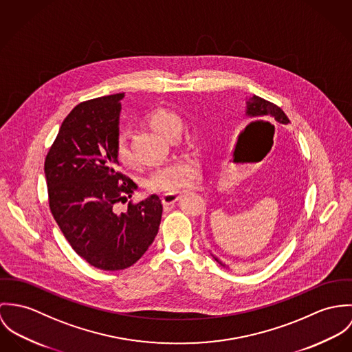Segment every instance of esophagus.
<instances>
[{
	"mask_svg": "<svg viewBox=\"0 0 352 352\" xmlns=\"http://www.w3.org/2000/svg\"><path fill=\"white\" fill-rule=\"evenodd\" d=\"M178 198H179V195H177V193H164V195L160 197L162 204H163L164 206H168V205L177 202Z\"/></svg>",
	"mask_w": 352,
	"mask_h": 352,
	"instance_id": "34e87169",
	"label": "esophagus"
}]
</instances>
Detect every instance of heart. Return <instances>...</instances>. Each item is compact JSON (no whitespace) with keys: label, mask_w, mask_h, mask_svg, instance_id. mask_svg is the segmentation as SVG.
<instances>
[{"label":"heart","mask_w":352,"mask_h":352,"mask_svg":"<svg viewBox=\"0 0 352 352\" xmlns=\"http://www.w3.org/2000/svg\"><path fill=\"white\" fill-rule=\"evenodd\" d=\"M144 122L154 131L166 138H174L179 122L175 115L157 109L146 115ZM115 157L124 167L132 164V157L124 136H118L113 147ZM199 166L193 157H181L155 167L146 179L147 189L159 193H177L192 186L198 177Z\"/></svg>","instance_id":"heart-1"}]
</instances>
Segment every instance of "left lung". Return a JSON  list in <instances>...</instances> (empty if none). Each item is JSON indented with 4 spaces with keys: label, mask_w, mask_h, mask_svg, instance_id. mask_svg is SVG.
<instances>
[{
    "label": "left lung",
    "mask_w": 352,
    "mask_h": 352,
    "mask_svg": "<svg viewBox=\"0 0 352 352\" xmlns=\"http://www.w3.org/2000/svg\"><path fill=\"white\" fill-rule=\"evenodd\" d=\"M247 115L251 118H266V120H272L273 122H279V124H289L290 120L285 115V112L273 102L258 97V96H252L248 101H247ZM212 254V252H210ZM212 256L216 259V262H219L221 266L230 269L226 263H223L216 255L212 254Z\"/></svg>",
    "instance_id": "1"
}]
</instances>
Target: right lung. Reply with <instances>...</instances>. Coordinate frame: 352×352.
<instances>
[{
    "label": "right lung",
    "instance_id": "1",
    "mask_svg": "<svg viewBox=\"0 0 352 352\" xmlns=\"http://www.w3.org/2000/svg\"><path fill=\"white\" fill-rule=\"evenodd\" d=\"M124 93L78 104L63 120L44 162L48 204L62 234L90 266L105 272L136 263L153 244L162 217L157 195L128 202L136 184L118 170Z\"/></svg>",
    "mask_w": 352,
    "mask_h": 352
}]
</instances>
